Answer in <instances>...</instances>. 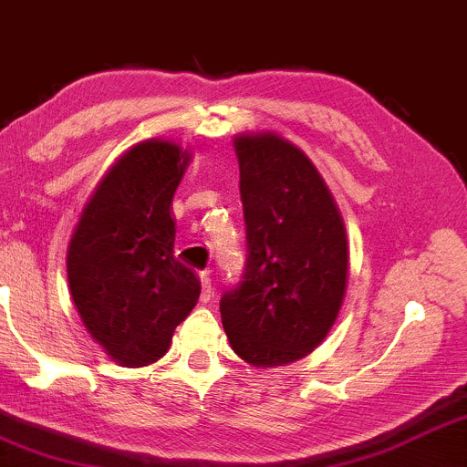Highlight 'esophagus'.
<instances>
[{"label": "esophagus", "instance_id": "34e87169", "mask_svg": "<svg viewBox=\"0 0 467 467\" xmlns=\"http://www.w3.org/2000/svg\"><path fill=\"white\" fill-rule=\"evenodd\" d=\"M202 302H209L213 297V283H211V274L209 272H202Z\"/></svg>", "mask_w": 467, "mask_h": 467}]
</instances>
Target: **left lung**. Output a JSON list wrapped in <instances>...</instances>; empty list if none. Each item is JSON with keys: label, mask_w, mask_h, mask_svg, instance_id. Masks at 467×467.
<instances>
[{"label": "left lung", "mask_w": 467, "mask_h": 467, "mask_svg": "<svg viewBox=\"0 0 467 467\" xmlns=\"http://www.w3.org/2000/svg\"><path fill=\"white\" fill-rule=\"evenodd\" d=\"M245 222L244 276L219 300L230 346L256 368L302 358L344 302V219L316 165L278 134L234 139Z\"/></svg>", "instance_id": "left-lung-1"}]
</instances>
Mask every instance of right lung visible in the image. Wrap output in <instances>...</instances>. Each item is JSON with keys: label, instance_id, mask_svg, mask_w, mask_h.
<instances>
[{"label": "right lung", "instance_id": "add662e5", "mask_svg": "<svg viewBox=\"0 0 467 467\" xmlns=\"http://www.w3.org/2000/svg\"><path fill=\"white\" fill-rule=\"evenodd\" d=\"M189 154L171 141L134 145L82 211L67 254L73 305L119 365L161 358L200 297L193 269L173 256L171 200Z\"/></svg>", "mask_w": 467, "mask_h": 467}]
</instances>
